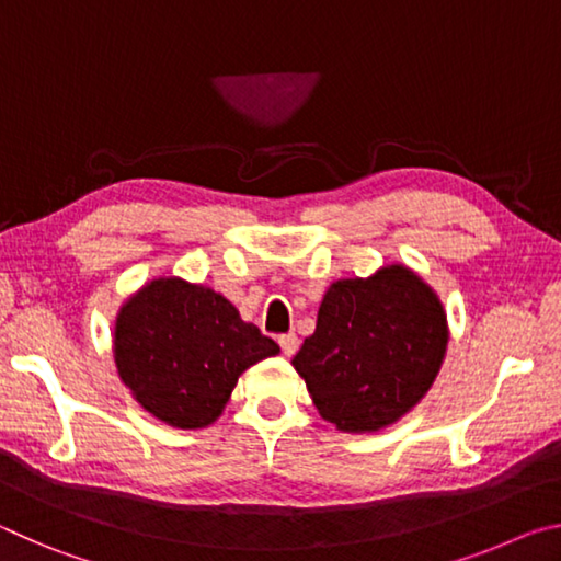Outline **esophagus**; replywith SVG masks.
<instances>
[{"label":"esophagus","instance_id":"esophagus-1","mask_svg":"<svg viewBox=\"0 0 561 561\" xmlns=\"http://www.w3.org/2000/svg\"><path fill=\"white\" fill-rule=\"evenodd\" d=\"M277 341H279L284 356H294V354H297V348H299L297 334H282Z\"/></svg>","mask_w":561,"mask_h":561}]
</instances>
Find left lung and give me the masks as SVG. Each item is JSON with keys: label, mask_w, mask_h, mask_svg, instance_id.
<instances>
[{"label": "left lung", "mask_w": 561, "mask_h": 561, "mask_svg": "<svg viewBox=\"0 0 561 561\" xmlns=\"http://www.w3.org/2000/svg\"><path fill=\"white\" fill-rule=\"evenodd\" d=\"M448 314L401 262L336 279L291 366L319 415L344 433L383 431L423 401L448 351Z\"/></svg>", "instance_id": "1"}]
</instances>
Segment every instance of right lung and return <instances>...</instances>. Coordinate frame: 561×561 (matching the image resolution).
I'll use <instances>...</instances> for the list:
<instances>
[{"mask_svg":"<svg viewBox=\"0 0 561 561\" xmlns=\"http://www.w3.org/2000/svg\"><path fill=\"white\" fill-rule=\"evenodd\" d=\"M118 378L165 425L197 431L222 415L247 368L279 346L230 299L183 277H156L121 304L111 331Z\"/></svg>","mask_w":561,"mask_h":561,"instance_id":"1","label":"right lung"}]
</instances>
